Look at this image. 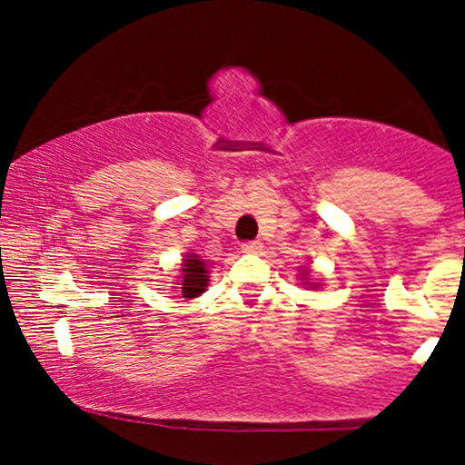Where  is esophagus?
Instances as JSON below:
<instances>
[{
    "label": "esophagus",
    "mask_w": 465,
    "mask_h": 465,
    "mask_svg": "<svg viewBox=\"0 0 465 465\" xmlns=\"http://www.w3.org/2000/svg\"><path fill=\"white\" fill-rule=\"evenodd\" d=\"M260 249H262V242H260V240H249V242L242 244L244 253H258Z\"/></svg>",
    "instance_id": "esophagus-1"
}]
</instances>
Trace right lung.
<instances>
[{"mask_svg":"<svg viewBox=\"0 0 465 465\" xmlns=\"http://www.w3.org/2000/svg\"><path fill=\"white\" fill-rule=\"evenodd\" d=\"M181 292H183V297H196L201 295L203 291H205L207 286V271H205V264H203V260H199V255H188V258L183 260V269H181Z\"/></svg>","mask_w":465,"mask_h":465,"instance_id":"obj_1","label":"right lung"}]
</instances>
